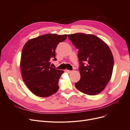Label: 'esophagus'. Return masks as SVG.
Segmentation results:
<instances>
[{
  "mask_svg": "<svg viewBox=\"0 0 130 130\" xmlns=\"http://www.w3.org/2000/svg\"><path fill=\"white\" fill-rule=\"evenodd\" d=\"M66 72L67 73H69V74H70V73L72 72V71H71L67 70H66Z\"/></svg>",
  "mask_w": 130,
  "mask_h": 130,
  "instance_id": "34e87169",
  "label": "esophagus"
}]
</instances>
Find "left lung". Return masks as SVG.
Returning <instances> with one entry per match:
<instances>
[{
    "mask_svg": "<svg viewBox=\"0 0 130 130\" xmlns=\"http://www.w3.org/2000/svg\"><path fill=\"white\" fill-rule=\"evenodd\" d=\"M78 50L80 78L75 83L84 94L95 95L103 91L110 80L114 58L108 45L98 37L82 32L68 35Z\"/></svg>",
    "mask_w": 130,
    "mask_h": 130,
    "instance_id": "8db88e82",
    "label": "left lung"
}]
</instances>
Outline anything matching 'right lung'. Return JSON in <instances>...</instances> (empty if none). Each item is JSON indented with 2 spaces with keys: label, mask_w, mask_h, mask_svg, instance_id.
<instances>
[{
  "label": "right lung",
  "mask_w": 130,
  "mask_h": 130,
  "mask_svg": "<svg viewBox=\"0 0 130 130\" xmlns=\"http://www.w3.org/2000/svg\"><path fill=\"white\" fill-rule=\"evenodd\" d=\"M67 35L48 34L28 40L24 45L20 68L23 81L36 96L46 98L56 93L58 80L63 71L51 66V60H56L55 50Z\"/></svg>",
  "instance_id": "right-lung-1"
}]
</instances>
